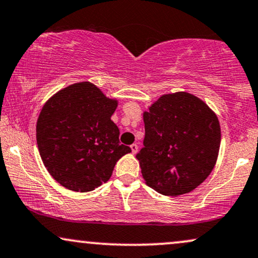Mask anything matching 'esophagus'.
Segmentation results:
<instances>
[{
	"instance_id": "esophagus-1",
	"label": "esophagus",
	"mask_w": 258,
	"mask_h": 258,
	"mask_svg": "<svg viewBox=\"0 0 258 258\" xmlns=\"http://www.w3.org/2000/svg\"><path fill=\"white\" fill-rule=\"evenodd\" d=\"M131 150H132L133 154H137V151H138V145H137V144H132V145H131Z\"/></svg>"
}]
</instances>
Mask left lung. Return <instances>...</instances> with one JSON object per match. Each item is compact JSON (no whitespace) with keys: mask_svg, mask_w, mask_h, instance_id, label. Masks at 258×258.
<instances>
[{"mask_svg":"<svg viewBox=\"0 0 258 258\" xmlns=\"http://www.w3.org/2000/svg\"><path fill=\"white\" fill-rule=\"evenodd\" d=\"M145 137L136 155L145 182L159 194H188L209 176L218 160V116L187 92L163 95L143 114Z\"/></svg>","mask_w":258,"mask_h":258,"instance_id":"8db88e82","label":"left lung"}]
</instances>
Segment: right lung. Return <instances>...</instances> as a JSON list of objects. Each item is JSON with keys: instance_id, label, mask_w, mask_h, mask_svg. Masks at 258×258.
<instances>
[{"instance_id": "1", "label": "right lung", "mask_w": 258, "mask_h": 258, "mask_svg": "<svg viewBox=\"0 0 258 258\" xmlns=\"http://www.w3.org/2000/svg\"><path fill=\"white\" fill-rule=\"evenodd\" d=\"M116 99L89 82L60 90L46 101L37 120L36 137L45 168L68 190H95L111 176L131 148L120 144L111 121Z\"/></svg>"}]
</instances>
